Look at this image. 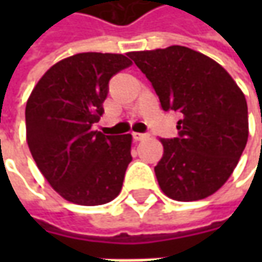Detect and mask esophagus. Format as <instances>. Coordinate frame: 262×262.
Here are the masks:
<instances>
[{
    "mask_svg": "<svg viewBox=\"0 0 262 262\" xmlns=\"http://www.w3.org/2000/svg\"><path fill=\"white\" fill-rule=\"evenodd\" d=\"M133 137H134V140H136V141H143V140L148 138L147 134H140V133H133Z\"/></svg>",
    "mask_w": 262,
    "mask_h": 262,
    "instance_id": "34e87169",
    "label": "esophagus"
}]
</instances>
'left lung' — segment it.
<instances>
[{"instance_id": "8db88e82", "label": "left lung", "mask_w": 262, "mask_h": 262, "mask_svg": "<svg viewBox=\"0 0 262 262\" xmlns=\"http://www.w3.org/2000/svg\"><path fill=\"white\" fill-rule=\"evenodd\" d=\"M129 58L150 80L162 109L182 115L179 137L160 140L163 156L155 167L160 189L176 201L213 195L247 146L244 92L214 59L186 46L129 52Z\"/></svg>"}]
</instances>
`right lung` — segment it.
I'll return each instance as SVG.
<instances>
[{"label":"right lung","mask_w":262,"mask_h":262,"mask_svg":"<svg viewBox=\"0 0 262 262\" xmlns=\"http://www.w3.org/2000/svg\"><path fill=\"white\" fill-rule=\"evenodd\" d=\"M122 54L83 52L51 67L26 103V140L36 165L64 200L102 206L119 195L131 134L105 136L99 122L109 80L131 66Z\"/></svg>","instance_id":"1"}]
</instances>
